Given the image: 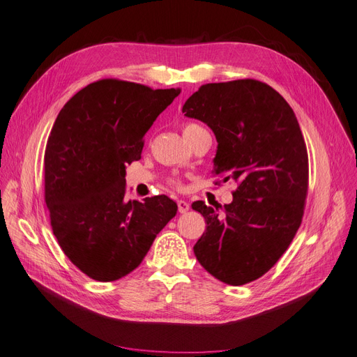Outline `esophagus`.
<instances>
[{
	"instance_id": "34e87169",
	"label": "esophagus",
	"mask_w": 357,
	"mask_h": 357,
	"mask_svg": "<svg viewBox=\"0 0 357 357\" xmlns=\"http://www.w3.org/2000/svg\"><path fill=\"white\" fill-rule=\"evenodd\" d=\"M178 210H179V213H181V214L187 213V211L190 210V203H188V201H185V199H178Z\"/></svg>"
}]
</instances>
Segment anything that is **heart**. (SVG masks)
I'll return each mask as SVG.
<instances>
[{
    "label": "heart",
    "mask_w": 357,
    "mask_h": 357,
    "mask_svg": "<svg viewBox=\"0 0 357 357\" xmlns=\"http://www.w3.org/2000/svg\"><path fill=\"white\" fill-rule=\"evenodd\" d=\"M194 127H197V126H194V123H190V126H187L183 128V131H188V130H191V128H194Z\"/></svg>",
    "instance_id": "1"
}]
</instances>
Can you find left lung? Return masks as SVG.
<instances>
[{
	"mask_svg": "<svg viewBox=\"0 0 357 357\" xmlns=\"http://www.w3.org/2000/svg\"><path fill=\"white\" fill-rule=\"evenodd\" d=\"M182 112L214 132L215 174L238 182L225 207L192 203L207 223L194 254L217 280L254 282L284 254L302 222L307 153L296 115L280 93L257 80L201 86Z\"/></svg>",
	"mask_w": 357,
	"mask_h": 357,
	"instance_id": "left-lung-1",
	"label": "left lung"
}]
</instances>
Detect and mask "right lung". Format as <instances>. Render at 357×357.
I'll return each mask as SVG.
<instances>
[{"label":"right lung","mask_w":357,"mask_h":357,"mask_svg":"<svg viewBox=\"0 0 357 357\" xmlns=\"http://www.w3.org/2000/svg\"><path fill=\"white\" fill-rule=\"evenodd\" d=\"M181 89L99 80L59 111L45 150V201L61 250L90 278L114 282L142 264L178 206L126 199V169Z\"/></svg>","instance_id":"add662e5"}]
</instances>
